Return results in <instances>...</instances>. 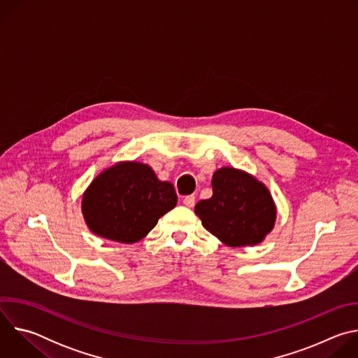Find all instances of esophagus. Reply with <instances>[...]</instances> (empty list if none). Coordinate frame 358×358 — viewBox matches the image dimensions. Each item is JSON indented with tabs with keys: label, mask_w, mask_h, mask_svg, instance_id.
I'll use <instances>...</instances> for the list:
<instances>
[{
	"label": "esophagus",
	"mask_w": 358,
	"mask_h": 358,
	"mask_svg": "<svg viewBox=\"0 0 358 358\" xmlns=\"http://www.w3.org/2000/svg\"><path fill=\"white\" fill-rule=\"evenodd\" d=\"M182 203L187 208H192L195 206V196L194 195H188L182 199Z\"/></svg>",
	"instance_id": "obj_1"
}]
</instances>
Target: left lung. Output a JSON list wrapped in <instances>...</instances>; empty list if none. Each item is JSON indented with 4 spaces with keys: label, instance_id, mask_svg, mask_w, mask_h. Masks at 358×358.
<instances>
[{
    "label": "left lung",
    "instance_id": "1",
    "mask_svg": "<svg viewBox=\"0 0 358 358\" xmlns=\"http://www.w3.org/2000/svg\"><path fill=\"white\" fill-rule=\"evenodd\" d=\"M213 196L194 207L202 227L232 248L265 241L276 222V203L257 177L234 167L218 169L211 180Z\"/></svg>",
    "mask_w": 358,
    "mask_h": 358
}]
</instances>
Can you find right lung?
<instances>
[{"mask_svg":"<svg viewBox=\"0 0 358 358\" xmlns=\"http://www.w3.org/2000/svg\"><path fill=\"white\" fill-rule=\"evenodd\" d=\"M177 206L171 182L157 178L148 164L126 160L100 171L82 194L89 231L120 243L143 239Z\"/></svg>","mask_w":358,"mask_h":358,"instance_id":"right-lung-1","label":"right lung"}]
</instances>
